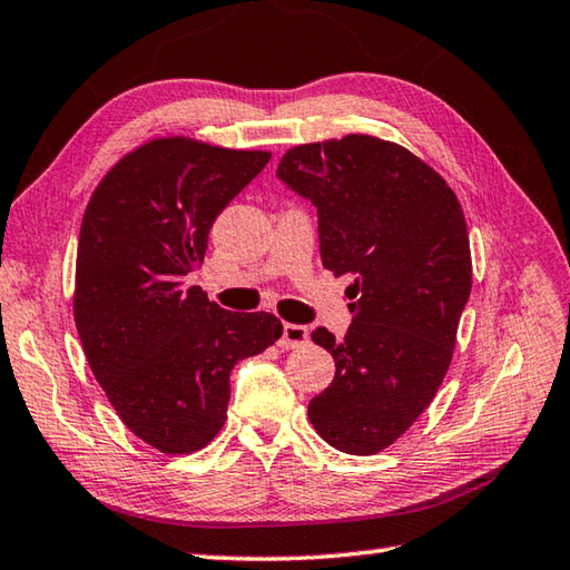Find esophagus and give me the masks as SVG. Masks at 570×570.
I'll return each mask as SVG.
<instances>
[{"label": "esophagus", "mask_w": 570, "mask_h": 570, "mask_svg": "<svg viewBox=\"0 0 570 570\" xmlns=\"http://www.w3.org/2000/svg\"><path fill=\"white\" fill-rule=\"evenodd\" d=\"M308 343V328L306 325H296V323H284L282 337H278V347L282 350H296L301 345Z\"/></svg>", "instance_id": "esophagus-1"}]
</instances>
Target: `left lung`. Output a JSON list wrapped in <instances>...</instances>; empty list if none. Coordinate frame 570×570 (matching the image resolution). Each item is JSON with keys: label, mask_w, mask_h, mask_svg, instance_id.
Wrapping results in <instances>:
<instances>
[{"label": "left lung", "mask_w": 570, "mask_h": 570, "mask_svg": "<svg viewBox=\"0 0 570 570\" xmlns=\"http://www.w3.org/2000/svg\"><path fill=\"white\" fill-rule=\"evenodd\" d=\"M276 176L318 208L325 269L355 276L343 341L311 333L335 377L308 419L337 451L374 455L423 414L451 367L472 286L463 208L426 161L370 135L298 144Z\"/></svg>", "instance_id": "8db88e82"}]
</instances>
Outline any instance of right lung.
I'll return each instance as SVG.
<instances>
[{
	"instance_id": "right-lung-1",
	"label": "right lung",
	"mask_w": 570,
	"mask_h": 570,
	"mask_svg": "<svg viewBox=\"0 0 570 570\" xmlns=\"http://www.w3.org/2000/svg\"><path fill=\"white\" fill-rule=\"evenodd\" d=\"M269 159L156 137L125 154L85 208L72 294L85 357L125 426L166 455L220 433L229 372L282 335L274 313L239 316L186 286L215 217Z\"/></svg>"
}]
</instances>
